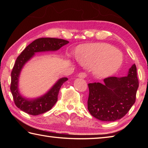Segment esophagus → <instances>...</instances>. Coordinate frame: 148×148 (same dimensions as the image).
I'll list each match as a JSON object with an SVG mask.
<instances>
[{
  "mask_svg": "<svg viewBox=\"0 0 148 148\" xmlns=\"http://www.w3.org/2000/svg\"><path fill=\"white\" fill-rule=\"evenodd\" d=\"M78 76L81 78H85V77H87V74L86 72H80V73L78 74Z\"/></svg>",
  "mask_w": 148,
  "mask_h": 148,
  "instance_id": "esophagus-1",
  "label": "esophagus"
}]
</instances>
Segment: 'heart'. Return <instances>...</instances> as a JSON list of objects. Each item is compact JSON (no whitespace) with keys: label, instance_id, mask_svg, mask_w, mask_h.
Here are the masks:
<instances>
[{"label":"heart","instance_id":"1","mask_svg":"<svg viewBox=\"0 0 148 148\" xmlns=\"http://www.w3.org/2000/svg\"><path fill=\"white\" fill-rule=\"evenodd\" d=\"M77 58L82 64L94 66L95 72L100 76L114 73L123 62L121 52L106 43L84 45L79 48Z\"/></svg>","mask_w":148,"mask_h":148}]
</instances>
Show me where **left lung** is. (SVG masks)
<instances>
[{"instance_id": "left-lung-1", "label": "left lung", "mask_w": 148, "mask_h": 148, "mask_svg": "<svg viewBox=\"0 0 148 148\" xmlns=\"http://www.w3.org/2000/svg\"><path fill=\"white\" fill-rule=\"evenodd\" d=\"M104 84H88L87 108L92 116L103 121H114L126 115L136 101L139 82L134 64L127 76L108 77Z\"/></svg>"}]
</instances>
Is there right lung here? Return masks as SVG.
<instances>
[{
  "instance_id": "right-lung-1",
  "label": "right lung",
  "mask_w": 148,
  "mask_h": 148,
  "mask_svg": "<svg viewBox=\"0 0 148 148\" xmlns=\"http://www.w3.org/2000/svg\"><path fill=\"white\" fill-rule=\"evenodd\" d=\"M69 42V41L60 38H38L27 46L17 57L11 72L10 90L14 103L18 108L27 114L37 116L49 111L56 103L60 88L63 83L68 80L66 77L60 79L50 91L43 97L31 101L23 98L19 93L17 88L18 78L22 67L34 56V53L45 51H56Z\"/></svg>"
}]
</instances>
